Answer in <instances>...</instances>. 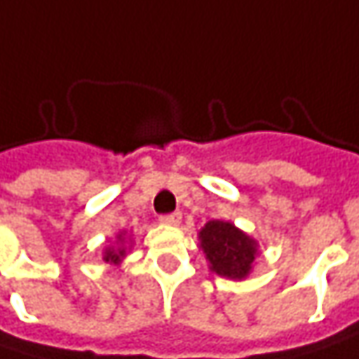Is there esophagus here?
<instances>
[{
  "mask_svg": "<svg viewBox=\"0 0 359 359\" xmlns=\"http://www.w3.org/2000/svg\"><path fill=\"white\" fill-rule=\"evenodd\" d=\"M161 224H169V226H177L182 222V215L180 212H171V215H161L159 217Z\"/></svg>",
  "mask_w": 359,
  "mask_h": 359,
  "instance_id": "1",
  "label": "esophagus"
}]
</instances>
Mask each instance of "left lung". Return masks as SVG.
<instances>
[{"mask_svg":"<svg viewBox=\"0 0 359 359\" xmlns=\"http://www.w3.org/2000/svg\"><path fill=\"white\" fill-rule=\"evenodd\" d=\"M200 247L206 253L210 269L222 278L243 280L257 255V241L245 235L233 222L208 220L198 233Z\"/></svg>","mask_w":359,"mask_h":359,"instance_id":"obj_1","label":"left lung"}]
</instances>
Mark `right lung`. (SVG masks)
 I'll return each mask as SVG.
<instances>
[{"label":"right lung","instance_id":"obj_1","mask_svg":"<svg viewBox=\"0 0 359 359\" xmlns=\"http://www.w3.org/2000/svg\"><path fill=\"white\" fill-rule=\"evenodd\" d=\"M118 241H122V233L118 235ZM124 255H126V247H124V245H120V247H108V249L104 251V262L118 266V264L122 262Z\"/></svg>","mask_w":359,"mask_h":359}]
</instances>
